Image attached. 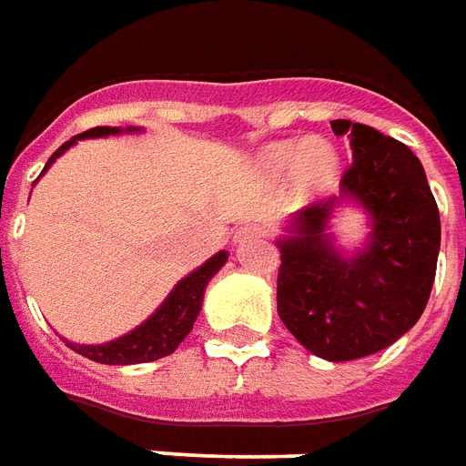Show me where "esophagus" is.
Wrapping results in <instances>:
<instances>
[{"instance_id":"obj_1","label":"esophagus","mask_w":466,"mask_h":466,"mask_svg":"<svg viewBox=\"0 0 466 466\" xmlns=\"http://www.w3.org/2000/svg\"><path fill=\"white\" fill-rule=\"evenodd\" d=\"M264 234H267V229H264L261 224H244L234 239H237V242H244V239H254V237H264Z\"/></svg>"}]
</instances>
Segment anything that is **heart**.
I'll list each match as a JSON object with an SVG mask.
<instances>
[{"label": "heart", "mask_w": 466, "mask_h": 466, "mask_svg": "<svg viewBox=\"0 0 466 466\" xmlns=\"http://www.w3.org/2000/svg\"><path fill=\"white\" fill-rule=\"evenodd\" d=\"M264 170L274 177L294 175L303 195H319L336 182L339 155L320 140H284L264 150Z\"/></svg>", "instance_id": "obj_1"}]
</instances>
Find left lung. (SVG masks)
<instances>
[{"label": "left lung", "mask_w": 466, "mask_h": 466, "mask_svg": "<svg viewBox=\"0 0 466 466\" xmlns=\"http://www.w3.org/2000/svg\"><path fill=\"white\" fill-rule=\"evenodd\" d=\"M330 127L350 137L340 192L370 212L373 237L356 259H343L326 234L339 199L303 207L294 237L279 242L277 311L303 348L339 363L388 348L422 316L435 284L440 209L405 143L350 120Z\"/></svg>", "instance_id": "obj_1"}]
</instances>
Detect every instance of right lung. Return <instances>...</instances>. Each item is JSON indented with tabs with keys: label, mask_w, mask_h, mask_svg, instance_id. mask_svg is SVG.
Wrapping results in <instances>:
<instances>
[{
	"label": "right lung",
	"mask_w": 466,
	"mask_h": 466,
	"mask_svg": "<svg viewBox=\"0 0 466 466\" xmlns=\"http://www.w3.org/2000/svg\"><path fill=\"white\" fill-rule=\"evenodd\" d=\"M113 133H120V130L108 126H98L86 130L81 136L71 137V140H66L64 146L58 147L56 153L51 155L46 167L56 160L58 155L66 153L78 137L113 136ZM224 261H227V251H219L207 264H202L198 271H192L189 277L182 279L180 284L172 289V294L165 299L163 306L143 326L130 330L123 339L110 340V343H103V346H78V343H68V346L74 348L76 353L88 358V360L106 365L147 363V360H157V358L170 356V353H175V348L185 340L189 330H192V323L198 320V313L202 309V296H205L207 281L222 268Z\"/></svg>",
	"instance_id": "obj_1"
}]
</instances>
